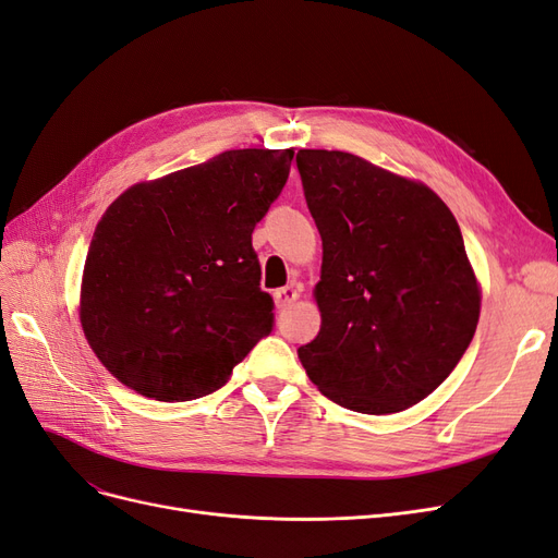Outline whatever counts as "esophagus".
Masks as SVG:
<instances>
[{"label": "esophagus", "mask_w": 558, "mask_h": 558, "mask_svg": "<svg viewBox=\"0 0 558 558\" xmlns=\"http://www.w3.org/2000/svg\"><path fill=\"white\" fill-rule=\"evenodd\" d=\"M298 298H300V286H283V289L275 291V305L277 310H286L291 307Z\"/></svg>", "instance_id": "1"}]
</instances>
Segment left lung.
<instances>
[{"label": "left lung", "mask_w": 558, "mask_h": 558, "mask_svg": "<svg viewBox=\"0 0 558 558\" xmlns=\"http://www.w3.org/2000/svg\"><path fill=\"white\" fill-rule=\"evenodd\" d=\"M295 160L324 242L320 330L298 356L347 410H408L451 375L480 320L459 223L426 183L365 158L300 148Z\"/></svg>", "instance_id": "8db88e82"}]
</instances>
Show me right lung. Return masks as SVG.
Instances as JSON below:
<instances>
[{
	"label": "right lung",
	"mask_w": 558,
	"mask_h": 558,
	"mask_svg": "<svg viewBox=\"0 0 558 558\" xmlns=\"http://www.w3.org/2000/svg\"><path fill=\"white\" fill-rule=\"evenodd\" d=\"M293 156L226 150L111 202L83 265L78 318L118 381L162 402L209 396L272 330L251 232Z\"/></svg>",
	"instance_id": "add662e5"
}]
</instances>
